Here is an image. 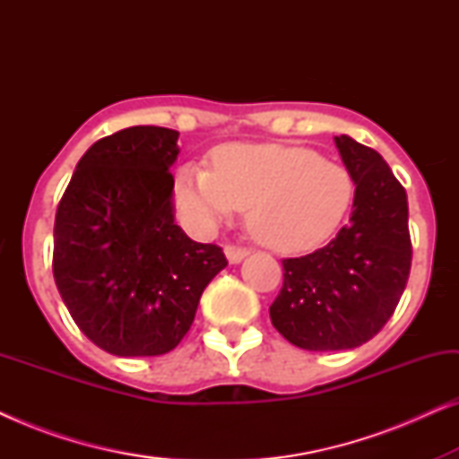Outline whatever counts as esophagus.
Instances as JSON below:
<instances>
[{
	"mask_svg": "<svg viewBox=\"0 0 459 459\" xmlns=\"http://www.w3.org/2000/svg\"><path fill=\"white\" fill-rule=\"evenodd\" d=\"M248 253H250L248 248L234 247V244H228V247H225V255H228V261L230 263H240Z\"/></svg>",
	"mask_w": 459,
	"mask_h": 459,
	"instance_id": "obj_1",
	"label": "esophagus"
}]
</instances>
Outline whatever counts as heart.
I'll return each instance as SVG.
<instances>
[{"label":"heart","instance_id":"1","mask_svg":"<svg viewBox=\"0 0 459 459\" xmlns=\"http://www.w3.org/2000/svg\"><path fill=\"white\" fill-rule=\"evenodd\" d=\"M175 206L194 228L211 230L240 209L250 236L280 253L328 240L349 215L355 181L316 150L281 143H225L211 169L184 165L175 175Z\"/></svg>","mask_w":459,"mask_h":459}]
</instances>
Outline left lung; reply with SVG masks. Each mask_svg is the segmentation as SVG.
<instances>
[{
	"mask_svg": "<svg viewBox=\"0 0 459 459\" xmlns=\"http://www.w3.org/2000/svg\"><path fill=\"white\" fill-rule=\"evenodd\" d=\"M353 175L351 223L305 256L284 259V284L269 307L272 324L305 351H342L368 342L397 309L411 269L407 194L376 150L334 137Z\"/></svg>",
	"mask_w": 459,
	"mask_h": 459,
	"instance_id": "1",
	"label": "left lung"
}]
</instances>
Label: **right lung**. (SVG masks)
<instances>
[{"label": "right lung", "mask_w": 459, "mask_h": 459, "mask_svg": "<svg viewBox=\"0 0 459 459\" xmlns=\"http://www.w3.org/2000/svg\"><path fill=\"white\" fill-rule=\"evenodd\" d=\"M179 134L137 125L83 154L56 211L52 272L79 330L106 353L156 357L187 334L223 248L175 223Z\"/></svg>", "instance_id": "obj_1"}]
</instances>
